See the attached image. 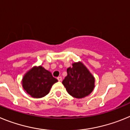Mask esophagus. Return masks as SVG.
Wrapping results in <instances>:
<instances>
[{"label": "esophagus", "mask_w": 130, "mask_h": 130, "mask_svg": "<svg viewBox=\"0 0 130 130\" xmlns=\"http://www.w3.org/2000/svg\"><path fill=\"white\" fill-rule=\"evenodd\" d=\"M57 79H58V81H62V77H57Z\"/></svg>", "instance_id": "34e87169"}]
</instances>
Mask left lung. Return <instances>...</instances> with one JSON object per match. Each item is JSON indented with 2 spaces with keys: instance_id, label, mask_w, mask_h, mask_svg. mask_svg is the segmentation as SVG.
I'll use <instances>...</instances> for the list:
<instances>
[{
  "instance_id": "1",
  "label": "left lung",
  "mask_w": 130,
  "mask_h": 130,
  "mask_svg": "<svg viewBox=\"0 0 130 130\" xmlns=\"http://www.w3.org/2000/svg\"><path fill=\"white\" fill-rule=\"evenodd\" d=\"M95 79L81 62H74L67 69V76L62 84L70 95L76 98L88 96L94 88Z\"/></svg>"
}]
</instances>
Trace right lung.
<instances>
[{
	"instance_id": "obj_1",
	"label": "right lung",
	"mask_w": 130,
	"mask_h": 130,
	"mask_svg": "<svg viewBox=\"0 0 130 130\" xmlns=\"http://www.w3.org/2000/svg\"><path fill=\"white\" fill-rule=\"evenodd\" d=\"M58 81L42 66H35L25 73L22 80L24 90L30 96L40 98L46 96L54 83Z\"/></svg>"
}]
</instances>
